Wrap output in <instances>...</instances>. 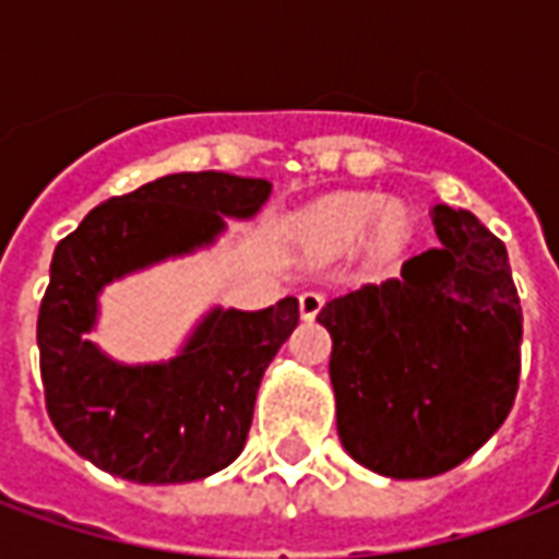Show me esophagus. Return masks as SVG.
I'll return each instance as SVG.
<instances>
[{
  "label": "esophagus",
  "mask_w": 559,
  "mask_h": 559,
  "mask_svg": "<svg viewBox=\"0 0 559 559\" xmlns=\"http://www.w3.org/2000/svg\"><path fill=\"white\" fill-rule=\"evenodd\" d=\"M320 308H323V296L317 290H305L299 296V314H302V320H314L320 314Z\"/></svg>",
  "instance_id": "1"
}]
</instances>
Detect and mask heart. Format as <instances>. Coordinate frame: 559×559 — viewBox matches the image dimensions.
<instances>
[{
  "mask_svg": "<svg viewBox=\"0 0 559 559\" xmlns=\"http://www.w3.org/2000/svg\"><path fill=\"white\" fill-rule=\"evenodd\" d=\"M371 224H374V239L380 248H399L411 227L407 209L377 191H347V194L332 197L311 209L302 221L305 233L314 242L332 245V248L356 242Z\"/></svg>",
  "mask_w": 559,
  "mask_h": 559,
  "instance_id": "b5f03b06",
  "label": "heart"
}]
</instances>
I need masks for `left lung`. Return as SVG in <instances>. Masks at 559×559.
I'll list each match as a JSON object with an SVG mask.
<instances>
[{
  "instance_id": "8db88e82",
  "label": "left lung",
  "mask_w": 559,
  "mask_h": 559,
  "mask_svg": "<svg viewBox=\"0 0 559 559\" xmlns=\"http://www.w3.org/2000/svg\"><path fill=\"white\" fill-rule=\"evenodd\" d=\"M437 248L401 278L326 302L338 437L362 467L428 479L467 461L512 411L521 299L506 245L467 209L433 206Z\"/></svg>"
}]
</instances>
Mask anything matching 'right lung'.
I'll return each instance as SVG.
<instances>
[{
  "label": "right lung",
  "mask_w": 559,
  "mask_h": 559,
  "mask_svg": "<svg viewBox=\"0 0 559 559\" xmlns=\"http://www.w3.org/2000/svg\"><path fill=\"white\" fill-rule=\"evenodd\" d=\"M266 179L170 173L95 206L56 245L38 311L47 413L59 437L95 467L140 485L206 479L248 440L263 371L299 323L287 296L263 311H212L182 356L164 365H116L86 335L104 284L188 254L251 218Z\"/></svg>",
  "instance_id": "obj_1"
}]
</instances>
